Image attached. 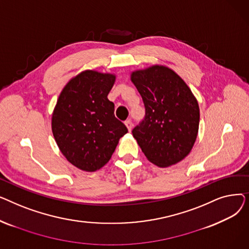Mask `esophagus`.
<instances>
[{"label": "esophagus", "instance_id": "1", "mask_svg": "<svg viewBox=\"0 0 249 249\" xmlns=\"http://www.w3.org/2000/svg\"><path fill=\"white\" fill-rule=\"evenodd\" d=\"M125 125H126V127H127V129H128V131H129V132H131L132 127H133V124H132V122L130 121V120H127V121L125 122Z\"/></svg>", "mask_w": 249, "mask_h": 249}]
</instances>
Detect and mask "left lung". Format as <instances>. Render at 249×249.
<instances>
[{"label": "left lung", "mask_w": 249, "mask_h": 249, "mask_svg": "<svg viewBox=\"0 0 249 249\" xmlns=\"http://www.w3.org/2000/svg\"><path fill=\"white\" fill-rule=\"evenodd\" d=\"M131 81L145 107L132 134L146 159L160 167L184 160L197 139L200 109L188 85L163 65L135 71Z\"/></svg>", "instance_id": "1"}]
</instances>
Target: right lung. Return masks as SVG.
Instances as JSON below:
<instances>
[{
    "mask_svg": "<svg viewBox=\"0 0 249 249\" xmlns=\"http://www.w3.org/2000/svg\"><path fill=\"white\" fill-rule=\"evenodd\" d=\"M115 80V74L96 71L78 73L63 88L52 113V133L59 150L82 171L103 167L128 132L108 100Z\"/></svg>",
    "mask_w": 249,
    "mask_h": 249,
    "instance_id": "add662e5",
    "label": "right lung"
}]
</instances>
